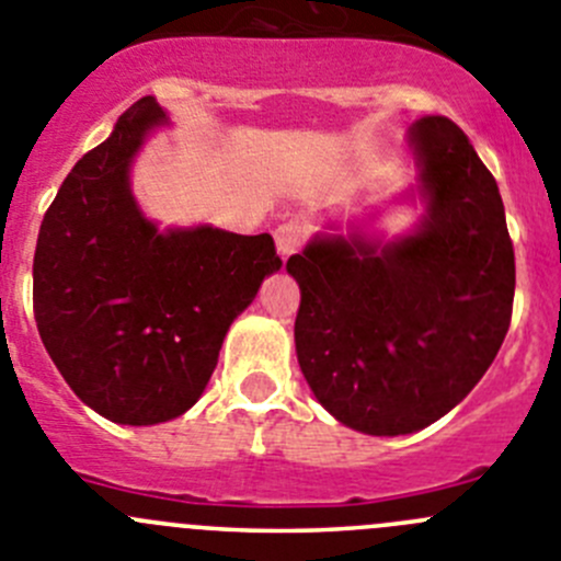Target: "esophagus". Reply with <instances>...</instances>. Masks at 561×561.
Returning <instances> with one entry per match:
<instances>
[{
	"mask_svg": "<svg viewBox=\"0 0 561 561\" xmlns=\"http://www.w3.org/2000/svg\"><path fill=\"white\" fill-rule=\"evenodd\" d=\"M307 234H310L307 232V224H301V221L282 224V227L274 232L276 249H279L282 256L296 254V251L307 243Z\"/></svg>",
	"mask_w": 561,
	"mask_h": 561,
	"instance_id": "esophagus-1",
	"label": "esophagus"
}]
</instances>
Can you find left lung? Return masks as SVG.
Masks as SVG:
<instances>
[{
  "mask_svg": "<svg viewBox=\"0 0 561 561\" xmlns=\"http://www.w3.org/2000/svg\"><path fill=\"white\" fill-rule=\"evenodd\" d=\"M410 144L428 198L415 234L381 251L312 240L287 260L301 287V374L340 423L376 437L451 412L493 365L515 298L504 202L468 135L423 115Z\"/></svg>",
  "mask_w": 561,
  "mask_h": 561,
  "instance_id": "obj_1",
  "label": "left lung"
}]
</instances>
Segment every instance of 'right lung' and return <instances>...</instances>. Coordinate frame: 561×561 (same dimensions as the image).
Returning <instances> with one entry per match:
<instances>
[{
	"instance_id": "1",
	"label": "right lung",
	"mask_w": 561,
	"mask_h": 561,
	"mask_svg": "<svg viewBox=\"0 0 561 561\" xmlns=\"http://www.w3.org/2000/svg\"><path fill=\"white\" fill-rule=\"evenodd\" d=\"M138 99L77 162L41 221L33 310L68 387L113 423L171 421L198 401L234 318L279 271L274 238L157 232L129 193V160L162 122Z\"/></svg>"
}]
</instances>
